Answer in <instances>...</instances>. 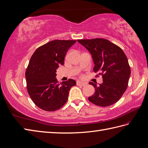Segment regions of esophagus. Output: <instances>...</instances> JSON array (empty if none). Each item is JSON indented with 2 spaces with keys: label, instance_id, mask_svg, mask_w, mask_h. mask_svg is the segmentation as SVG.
<instances>
[{
  "label": "esophagus",
  "instance_id": "esophagus-1",
  "mask_svg": "<svg viewBox=\"0 0 148 148\" xmlns=\"http://www.w3.org/2000/svg\"><path fill=\"white\" fill-rule=\"evenodd\" d=\"M86 84L85 82H80V81H77V85H79V86H84Z\"/></svg>",
  "mask_w": 148,
  "mask_h": 148
}]
</instances>
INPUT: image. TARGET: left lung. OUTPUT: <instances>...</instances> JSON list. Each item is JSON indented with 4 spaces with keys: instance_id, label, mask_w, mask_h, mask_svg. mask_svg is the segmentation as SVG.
Returning a JSON list of instances; mask_svg holds the SVG:
<instances>
[{
    "instance_id": "left-lung-1",
    "label": "left lung",
    "mask_w": 148,
    "mask_h": 148,
    "mask_svg": "<svg viewBox=\"0 0 148 148\" xmlns=\"http://www.w3.org/2000/svg\"><path fill=\"white\" fill-rule=\"evenodd\" d=\"M78 42L90 53L95 66V73L99 72L103 83L95 88V93L88 97L96 106L108 107L117 102L127 89L131 68L127 56L122 49L107 39L95 38L78 39Z\"/></svg>"
}]
</instances>
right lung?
<instances>
[{"label": "right lung", "instance_id": "right-lung-1", "mask_svg": "<svg viewBox=\"0 0 148 148\" xmlns=\"http://www.w3.org/2000/svg\"><path fill=\"white\" fill-rule=\"evenodd\" d=\"M76 40H54L42 45L32 55L26 71L27 92L35 105L51 112L58 110L68 100L73 79L59 83L56 70L63 65L68 50Z\"/></svg>", "mask_w": 148, "mask_h": 148}]
</instances>
